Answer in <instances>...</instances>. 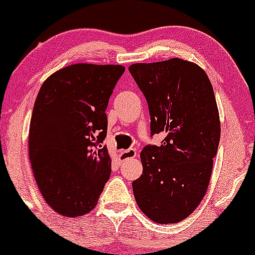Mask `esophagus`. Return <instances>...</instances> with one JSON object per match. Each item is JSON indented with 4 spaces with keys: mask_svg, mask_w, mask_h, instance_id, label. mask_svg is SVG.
Segmentation results:
<instances>
[{
    "mask_svg": "<svg viewBox=\"0 0 255 255\" xmlns=\"http://www.w3.org/2000/svg\"><path fill=\"white\" fill-rule=\"evenodd\" d=\"M135 155H137V150L133 148L127 149V150H122L120 153V163H123V161H126L127 159L135 158Z\"/></svg>",
    "mask_w": 255,
    "mask_h": 255,
    "instance_id": "obj_1",
    "label": "esophagus"
}]
</instances>
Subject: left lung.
Listing matches in <instances>:
<instances>
[{"label":"left lung","mask_w":255,"mask_h":255,"mask_svg":"<svg viewBox=\"0 0 255 255\" xmlns=\"http://www.w3.org/2000/svg\"><path fill=\"white\" fill-rule=\"evenodd\" d=\"M128 70L148 102L150 135L165 134L160 145L148 144L140 153L134 199L154 222L177 223L204 199L217 154L221 125L212 85L199 65L179 58Z\"/></svg>","instance_id":"obj_1"}]
</instances>
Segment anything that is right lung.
I'll list each match as a JSON object with an SVG mask.
<instances>
[{
  "mask_svg": "<svg viewBox=\"0 0 255 255\" xmlns=\"http://www.w3.org/2000/svg\"><path fill=\"white\" fill-rule=\"evenodd\" d=\"M122 65L74 64L45 80L29 127V159L38 187L59 215L96 206L111 175L106 109Z\"/></svg>",
  "mask_w": 255,
  "mask_h": 255,
  "instance_id": "1",
  "label": "right lung"
}]
</instances>
